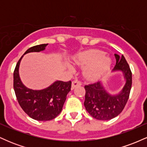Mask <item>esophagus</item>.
<instances>
[{
	"label": "esophagus",
	"instance_id": "obj_1",
	"mask_svg": "<svg viewBox=\"0 0 147 147\" xmlns=\"http://www.w3.org/2000/svg\"><path fill=\"white\" fill-rule=\"evenodd\" d=\"M81 85H82V83H81L80 82H79V81L77 80L73 81V82H72V89H74L75 88H76L77 86H79Z\"/></svg>",
	"mask_w": 147,
	"mask_h": 147
}]
</instances>
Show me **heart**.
Masks as SVG:
<instances>
[{"label": "heart", "instance_id": "b5f03b06", "mask_svg": "<svg viewBox=\"0 0 147 147\" xmlns=\"http://www.w3.org/2000/svg\"><path fill=\"white\" fill-rule=\"evenodd\" d=\"M74 64L86 65L84 75L88 80L95 82L102 78L110 70L112 59L105 52L97 49H90L79 52L72 59ZM69 70H72L70 65H67Z\"/></svg>", "mask_w": 147, "mask_h": 147}]
</instances>
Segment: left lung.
I'll return each instance as SVG.
<instances>
[{"instance_id":"1","label":"left lung","mask_w":147,"mask_h":147,"mask_svg":"<svg viewBox=\"0 0 147 147\" xmlns=\"http://www.w3.org/2000/svg\"><path fill=\"white\" fill-rule=\"evenodd\" d=\"M116 65L112 72H122L124 84L119 92L111 94L106 90L102 82L85 86L86 95L84 106L92 117L99 120H109L117 117L124 109L129 99L132 73L124 57L115 54Z\"/></svg>"}]
</instances>
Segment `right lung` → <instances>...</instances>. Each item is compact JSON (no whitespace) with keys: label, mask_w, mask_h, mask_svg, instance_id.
I'll return each mask as SVG.
<instances>
[{"label":"right lung","mask_w":147,"mask_h":147,"mask_svg":"<svg viewBox=\"0 0 147 147\" xmlns=\"http://www.w3.org/2000/svg\"><path fill=\"white\" fill-rule=\"evenodd\" d=\"M48 44H41L27 50L21 57L14 72V89L21 107L28 116L35 120L49 121L61 112L68 93L71 88V82L57 80L41 90H32L26 87L19 75V67L23 56L30 52H39L45 50Z\"/></svg>","instance_id":"add662e5"}]
</instances>
